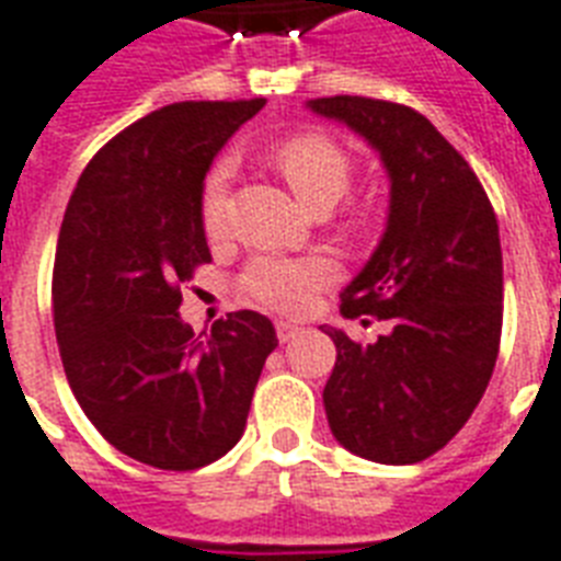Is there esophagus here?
I'll return each mask as SVG.
<instances>
[{
	"label": "esophagus",
	"mask_w": 561,
	"mask_h": 561,
	"mask_svg": "<svg viewBox=\"0 0 561 561\" xmlns=\"http://www.w3.org/2000/svg\"><path fill=\"white\" fill-rule=\"evenodd\" d=\"M299 334V329L297 325H290V323H276V337H279V343H288V341H294V337H297Z\"/></svg>",
	"instance_id": "1"
}]
</instances>
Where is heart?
Wrapping results in <instances>:
<instances>
[{
  "label": "heart",
  "instance_id": "1",
  "mask_svg": "<svg viewBox=\"0 0 561 561\" xmlns=\"http://www.w3.org/2000/svg\"><path fill=\"white\" fill-rule=\"evenodd\" d=\"M273 165L279 169L290 192L306 203L308 209H332L343 194L350 192L352 160L341 145L323 134H299L282 142L273 151ZM229 201V169L220 162L206 174L201 192V220L209 236H220L227 227ZM332 259L325 255H259L247 264L238 288L247 299L259 306L299 314L306 311L317 290L334 279Z\"/></svg>",
  "mask_w": 561,
  "mask_h": 561
}]
</instances>
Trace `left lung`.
Here are the masks:
<instances>
[{
  "instance_id": "obj_1",
  "label": "left lung",
  "mask_w": 561,
  "mask_h": 561,
  "mask_svg": "<svg viewBox=\"0 0 561 561\" xmlns=\"http://www.w3.org/2000/svg\"><path fill=\"white\" fill-rule=\"evenodd\" d=\"M381 153L390 215L367 267L341 294L346 320H381L375 343L325 329L337 360L323 390L334 439L387 466L427 460L483 399L501 346L497 218L471 165L422 113L392 101H308Z\"/></svg>"
}]
</instances>
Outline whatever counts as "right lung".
I'll use <instances>...</instances> for the list:
<instances>
[{"instance_id":"right-lung-1","label":"right lung","mask_w":561,"mask_h":561,"mask_svg":"<svg viewBox=\"0 0 561 561\" xmlns=\"http://www.w3.org/2000/svg\"><path fill=\"white\" fill-rule=\"evenodd\" d=\"M264 107L180 101L113 136L66 206L51 311L66 381L113 448L153 469L209 466L241 439L264 360V314L232 311L206 341L180 320L183 285L211 262L203 178Z\"/></svg>"}]
</instances>
